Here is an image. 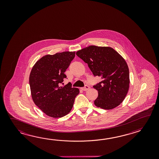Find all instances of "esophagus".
<instances>
[{
    "instance_id": "obj_1",
    "label": "esophagus",
    "mask_w": 159,
    "mask_h": 159,
    "mask_svg": "<svg viewBox=\"0 0 159 159\" xmlns=\"http://www.w3.org/2000/svg\"><path fill=\"white\" fill-rule=\"evenodd\" d=\"M89 89H90V87H89L88 85H86L84 88H81V89H82V90H84V91H87Z\"/></svg>"
}]
</instances>
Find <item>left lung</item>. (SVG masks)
I'll list each match as a JSON object with an SVG mask.
<instances>
[{"label": "left lung", "mask_w": 159, "mask_h": 159, "mask_svg": "<svg viewBox=\"0 0 159 159\" xmlns=\"http://www.w3.org/2000/svg\"><path fill=\"white\" fill-rule=\"evenodd\" d=\"M87 63L94 76L102 81L93 86L98 93L97 107L111 110L124 101L129 86V69L125 60L113 48L90 45L76 52Z\"/></svg>", "instance_id": "obj_1"}]
</instances>
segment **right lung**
I'll use <instances>...</instances> for the list:
<instances>
[{"label": "right lung", "mask_w": 159, "mask_h": 159, "mask_svg": "<svg viewBox=\"0 0 159 159\" xmlns=\"http://www.w3.org/2000/svg\"><path fill=\"white\" fill-rule=\"evenodd\" d=\"M75 52L47 54L34 65L30 75L32 98L42 111L52 118H61L69 113L78 88L66 84L60 86L66 75L65 72L75 57Z\"/></svg>", "instance_id": "obj_1"}]
</instances>
